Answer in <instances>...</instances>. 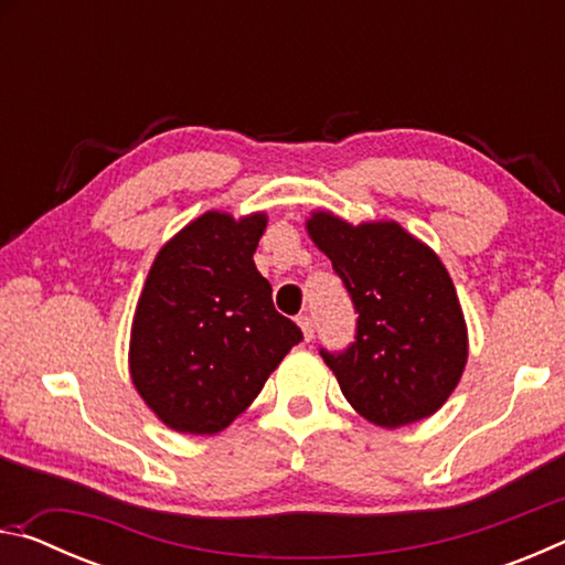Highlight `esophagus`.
<instances>
[{"mask_svg": "<svg viewBox=\"0 0 565 565\" xmlns=\"http://www.w3.org/2000/svg\"><path fill=\"white\" fill-rule=\"evenodd\" d=\"M296 323H299L301 331H303V341L309 343L313 339V321H311V317H306V313H303V317L296 319Z\"/></svg>", "mask_w": 565, "mask_h": 565, "instance_id": "1", "label": "esophagus"}]
</instances>
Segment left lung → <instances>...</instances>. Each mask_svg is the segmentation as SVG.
<instances>
[{
    "label": "left lung",
    "mask_w": 565,
    "mask_h": 565,
    "mask_svg": "<svg viewBox=\"0 0 565 565\" xmlns=\"http://www.w3.org/2000/svg\"><path fill=\"white\" fill-rule=\"evenodd\" d=\"M356 309V341L321 349L341 394L381 428L428 418L461 381L468 333L456 286L434 248L396 222L353 226L331 212L306 218Z\"/></svg>",
    "instance_id": "1"
}]
</instances>
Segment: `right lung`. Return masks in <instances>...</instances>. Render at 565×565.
I'll list each match as a JSON object with an SVG mask.
<instances>
[{
    "instance_id": "1",
    "label": "right lung",
    "mask_w": 565,
    "mask_h": 565,
    "mask_svg": "<svg viewBox=\"0 0 565 565\" xmlns=\"http://www.w3.org/2000/svg\"><path fill=\"white\" fill-rule=\"evenodd\" d=\"M264 228V212H206L151 264L131 323L129 374L145 404L179 434L224 431L303 339L274 309L271 284L256 271Z\"/></svg>"
}]
</instances>
